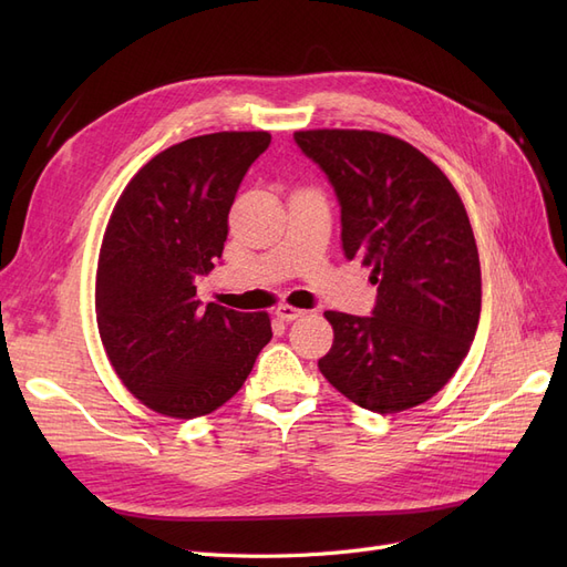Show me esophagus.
I'll return each instance as SVG.
<instances>
[{"instance_id":"34e87169","label":"esophagus","mask_w":567,"mask_h":567,"mask_svg":"<svg viewBox=\"0 0 567 567\" xmlns=\"http://www.w3.org/2000/svg\"><path fill=\"white\" fill-rule=\"evenodd\" d=\"M274 315H277L281 321H296V319L305 317L307 312L298 310V307H290V305H279L277 312H274Z\"/></svg>"}]
</instances>
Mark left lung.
<instances>
[{"instance_id":"1","label":"left lung","mask_w":567,"mask_h":567,"mask_svg":"<svg viewBox=\"0 0 567 567\" xmlns=\"http://www.w3.org/2000/svg\"><path fill=\"white\" fill-rule=\"evenodd\" d=\"M340 203L348 260L371 267V317L323 312L333 346L319 371L375 414H398L440 392L468 354L483 279L466 208L442 169L383 132L293 134Z\"/></svg>"}]
</instances>
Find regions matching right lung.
I'll list each match as a JSON object with an SVG mask.
<instances>
[{"label": "right lung", "mask_w": 567, "mask_h": 567, "mask_svg": "<svg viewBox=\"0 0 567 567\" xmlns=\"http://www.w3.org/2000/svg\"><path fill=\"white\" fill-rule=\"evenodd\" d=\"M267 132H215L151 158L117 198L96 267V323L117 379L173 419L215 411L241 390L271 340L267 312L196 300L229 210Z\"/></svg>", "instance_id": "1"}]
</instances>
